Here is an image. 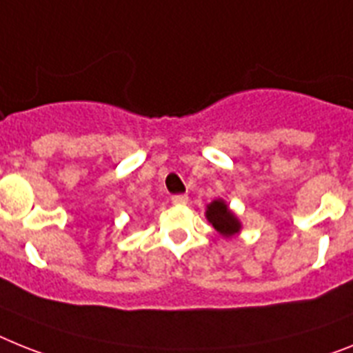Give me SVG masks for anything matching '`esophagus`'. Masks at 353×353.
Segmentation results:
<instances>
[{
    "label": "esophagus",
    "mask_w": 353,
    "mask_h": 353,
    "mask_svg": "<svg viewBox=\"0 0 353 353\" xmlns=\"http://www.w3.org/2000/svg\"><path fill=\"white\" fill-rule=\"evenodd\" d=\"M188 203V197L186 195H174L172 197V204H176V206H185Z\"/></svg>",
    "instance_id": "1"
}]
</instances>
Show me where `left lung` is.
<instances>
[{"label":"left lung","instance_id":"left-lung-1","mask_svg":"<svg viewBox=\"0 0 353 353\" xmlns=\"http://www.w3.org/2000/svg\"><path fill=\"white\" fill-rule=\"evenodd\" d=\"M206 219L215 228V232L224 239H232L242 230L241 219L236 217V213L228 206L224 199H215L206 206Z\"/></svg>","mask_w":353,"mask_h":353}]
</instances>
